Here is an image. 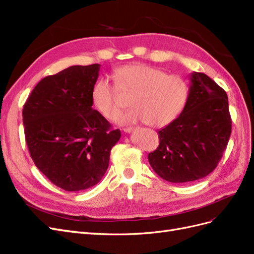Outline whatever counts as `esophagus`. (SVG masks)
Instances as JSON below:
<instances>
[{"label": "esophagus", "instance_id": "obj_1", "mask_svg": "<svg viewBox=\"0 0 254 254\" xmlns=\"http://www.w3.org/2000/svg\"><path fill=\"white\" fill-rule=\"evenodd\" d=\"M124 130L126 133H130L133 130V127H126V128H124Z\"/></svg>", "mask_w": 254, "mask_h": 254}]
</instances>
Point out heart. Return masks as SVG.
I'll return each mask as SVG.
<instances>
[{
    "label": "heart",
    "instance_id": "b5f03b06",
    "mask_svg": "<svg viewBox=\"0 0 254 254\" xmlns=\"http://www.w3.org/2000/svg\"><path fill=\"white\" fill-rule=\"evenodd\" d=\"M114 78L120 91L133 94L134 108L117 119L119 125L145 121L154 127H161L173 121L182 112L189 87L177 75H167L165 70L146 64H128L118 67ZM92 102L103 117L113 120L120 112L117 87L108 78H99L92 87Z\"/></svg>",
    "mask_w": 254,
    "mask_h": 254
}]
</instances>
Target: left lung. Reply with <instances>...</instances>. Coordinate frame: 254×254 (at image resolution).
<instances>
[{"instance_id": "left-lung-1", "label": "left lung", "mask_w": 254, "mask_h": 254, "mask_svg": "<svg viewBox=\"0 0 254 254\" xmlns=\"http://www.w3.org/2000/svg\"><path fill=\"white\" fill-rule=\"evenodd\" d=\"M190 81L182 114L158 130V148L148 156L155 173L174 184L209 175L217 167L231 135L226 92L202 72H192Z\"/></svg>"}]
</instances>
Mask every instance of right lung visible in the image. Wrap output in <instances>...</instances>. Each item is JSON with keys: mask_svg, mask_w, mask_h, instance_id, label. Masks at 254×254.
<instances>
[{"mask_svg": "<svg viewBox=\"0 0 254 254\" xmlns=\"http://www.w3.org/2000/svg\"><path fill=\"white\" fill-rule=\"evenodd\" d=\"M100 64L73 65L43 78L23 106L25 139L36 167L65 191L101 181L121 137L93 110L92 87Z\"/></svg>", "mask_w": 254, "mask_h": 254, "instance_id": "1", "label": "right lung"}]
</instances>
